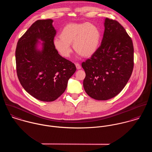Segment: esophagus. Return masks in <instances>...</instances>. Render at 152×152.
<instances>
[{
    "label": "esophagus",
    "instance_id": "1",
    "mask_svg": "<svg viewBox=\"0 0 152 152\" xmlns=\"http://www.w3.org/2000/svg\"><path fill=\"white\" fill-rule=\"evenodd\" d=\"M75 66H76V68H77V69H81V65L80 64H78V63H76L75 64Z\"/></svg>",
    "mask_w": 152,
    "mask_h": 152
}]
</instances>
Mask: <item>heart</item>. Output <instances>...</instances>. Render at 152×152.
<instances>
[{"label": "heart", "instance_id": "1", "mask_svg": "<svg viewBox=\"0 0 152 152\" xmlns=\"http://www.w3.org/2000/svg\"><path fill=\"white\" fill-rule=\"evenodd\" d=\"M60 38H56L53 45L59 54L69 57L72 44L74 50L84 57L93 56L98 50L102 39L99 28L88 22L71 23L66 24L60 32Z\"/></svg>", "mask_w": 152, "mask_h": 152}]
</instances>
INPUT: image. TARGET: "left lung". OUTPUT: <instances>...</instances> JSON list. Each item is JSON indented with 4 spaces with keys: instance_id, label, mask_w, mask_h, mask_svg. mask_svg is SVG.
I'll return each instance as SVG.
<instances>
[{
    "instance_id": "8db88e82",
    "label": "left lung",
    "mask_w": 152,
    "mask_h": 152,
    "mask_svg": "<svg viewBox=\"0 0 152 152\" xmlns=\"http://www.w3.org/2000/svg\"><path fill=\"white\" fill-rule=\"evenodd\" d=\"M105 30L98 51L82 63L86 72L83 86L87 94L96 100L105 101L119 94L125 87L133 69V45L119 22L106 18Z\"/></svg>"
}]
</instances>
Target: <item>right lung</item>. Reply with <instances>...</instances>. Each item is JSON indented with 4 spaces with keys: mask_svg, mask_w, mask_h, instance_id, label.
<instances>
[{
    "mask_svg": "<svg viewBox=\"0 0 152 152\" xmlns=\"http://www.w3.org/2000/svg\"><path fill=\"white\" fill-rule=\"evenodd\" d=\"M53 22L52 19L34 22L19 40L16 49L17 74L22 87L44 102L60 96L76 71L74 64L61 57L54 47L56 30ZM40 43L42 49L38 48Z\"/></svg>",
    "mask_w": 152,
    "mask_h": 152,
    "instance_id": "right-lung-1",
    "label": "right lung"
}]
</instances>
